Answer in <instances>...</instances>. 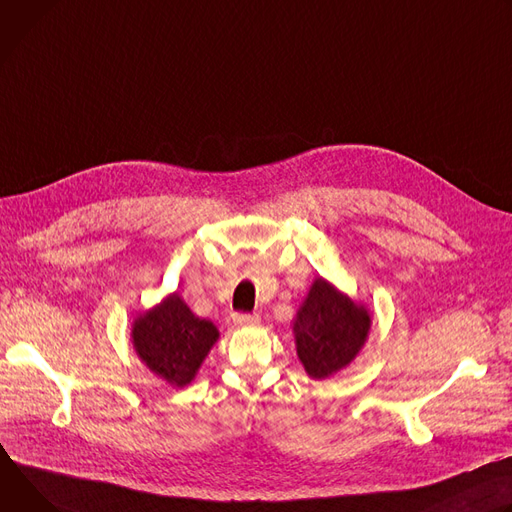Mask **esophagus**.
I'll use <instances>...</instances> for the list:
<instances>
[{"mask_svg":"<svg viewBox=\"0 0 512 512\" xmlns=\"http://www.w3.org/2000/svg\"><path fill=\"white\" fill-rule=\"evenodd\" d=\"M232 319H234V323H236L238 327L260 323V315H258V313H236Z\"/></svg>","mask_w":512,"mask_h":512,"instance_id":"obj_1","label":"esophagus"}]
</instances>
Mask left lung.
Returning a JSON list of instances; mask_svg holds the SVG:
<instances>
[{
    "instance_id": "obj_1",
    "label": "left lung",
    "mask_w": 512,
    "mask_h": 512,
    "mask_svg": "<svg viewBox=\"0 0 512 512\" xmlns=\"http://www.w3.org/2000/svg\"><path fill=\"white\" fill-rule=\"evenodd\" d=\"M370 323L364 305L339 293L325 278H315L293 325L305 372L321 380L346 368L364 348Z\"/></svg>"
}]
</instances>
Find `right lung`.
Wrapping results in <instances>:
<instances>
[{
    "label": "right lung",
    "mask_w": 512,
    "mask_h": 512,
    "mask_svg": "<svg viewBox=\"0 0 512 512\" xmlns=\"http://www.w3.org/2000/svg\"><path fill=\"white\" fill-rule=\"evenodd\" d=\"M217 337V327L199 319L177 293L140 315L132 327L138 358L177 388L191 384Z\"/></svg>",
    "instance_id": "add662e5"
}]
</instances>
